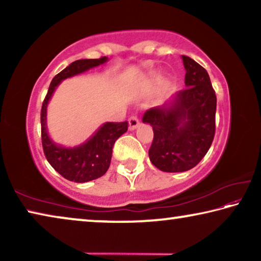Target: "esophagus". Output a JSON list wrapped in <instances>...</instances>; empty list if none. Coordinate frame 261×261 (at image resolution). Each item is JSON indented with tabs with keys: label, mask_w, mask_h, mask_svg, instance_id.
I'll return each mask as SVG.
<instances>
[{
	"label": "esophagus",
	"mask_w": 261,
	"mask_h": 261,
	"mask_svg": "<svg viewBox=\"0 0 261 261\" xmlns=\"http://www.w3.org/2000/svg\"><path fill=\"white\" fill-rule=\"evenodd\" d=\"M139 125V118L136 115H132V116L129 118V129L130 130H135L138 127Z\"/></svg>",
	"instance_id": "obj_1"
}]
</instances>
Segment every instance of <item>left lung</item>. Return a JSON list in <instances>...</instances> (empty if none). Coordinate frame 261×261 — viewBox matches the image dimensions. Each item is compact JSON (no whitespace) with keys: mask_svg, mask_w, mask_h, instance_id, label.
<instances>
[{"mask_svg":"<svg viewBox=\"0 0 261 261\" xmlns=\"http://www.w3.org/2000/svg\"><path fill=\"white\" fill-rule=\"evenodd\" d=\"M187 88L161 107L145 112L144 123L153 127L149 160L166 173L190 170L208 152L215 135L216 95L206 70L182 56Z\"/></svg>","mask_w":261,"mask_h":261,"instance_id":"left-lung-1","label":"left lung"}]
</instances>
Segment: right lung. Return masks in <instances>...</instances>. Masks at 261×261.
<instances>
[{"mask_svg":"<svg viewBox=\"0 0 261 261\" xmlns=\"http://www.w3.org/2000/svg\"><path fill=\"white\" fill-rule=\"evenodd\" d=\"M107 57L94 60H78L62 70L53 78L41 107V141L47 161L59 173L71 182L85 183L106 174L112 160L113 146L127 130V122H108L100 127L86 143L77 147L67 148L56 145L47 134L46 112L48 101L57 85L65 78L79 74L86 70L107 62Z\"/></svg>","mask_w":261,"mask_h":261,"instance_id":"obj_1","label":"right lung"}]
</instances>
